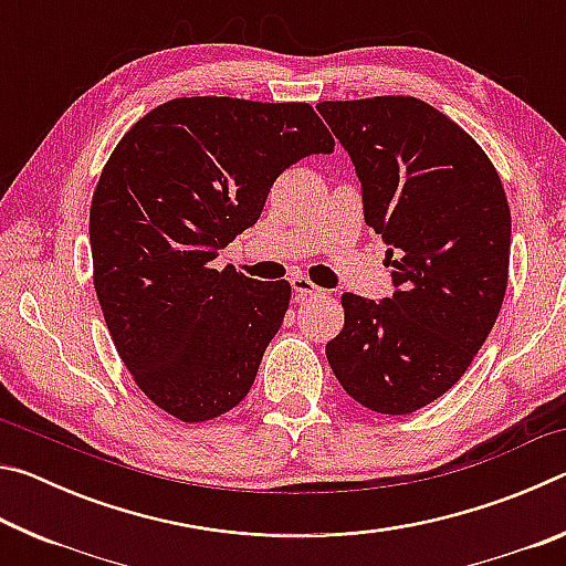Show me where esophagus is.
Listing matches in <instances>:
<instances>
[{"mask_svg": "<svg viewBox=\"0 0 566 566\" xmlns=\"http://www.w3.org/2000/svg\"><path fill=\"white\" fill-rule=\"evenodd\" d=\"M292 290H294V300L296 302H304L306 296L324 294V290H319L317 284H312V280H306V276H302V274L292 276Z\"/></svg>", "mask_w": 566, "mask_h": 566, "instance_id": "1", "label": "esophagus"}]
</instances>
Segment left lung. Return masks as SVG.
Instances as JSON below:
<instances>
[{"mask_svg": "<svg viewBox=\"0 0 566 566\" xmlns=\"http://www.w3.org/2000/svg\"><path fill=\"white\" fill-rule=\"evenodd\" d=\"M352 157L364 222L395 266V294H342L327 359L344 391L409 415L452 389L482 349L506 292L512 214L484 149L417 97L322 102Z\"/></svg>", "mask_w": 566, "mask_h": 566, "instance_id": "left-lung-1", "label": "left lung"}]
</instances>
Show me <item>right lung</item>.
Masks as SVG:
<instances>
[{"instance_id":"1","label":"right lung","mask_w":566,"mask_h":566,"mask_svg":"<svg viewBox=\"0 0 566 566\" xmlns=\"http://www.w3.org/2000/svg\"><path fill=\"white\" fill-rule=\"evenodd\" d=\"M334 151L306 102L179 97L124 134L90 209L94 290L124 367L181 421L252 389L290 306V282L214 270L260 219L284 169Z\"/></svg>"}]
</instances>
